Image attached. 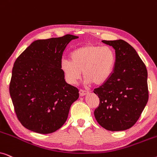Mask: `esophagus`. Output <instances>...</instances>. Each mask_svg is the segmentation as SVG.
Returning a JSON list of instances; mask_svg holds the SVG:
<instances>
[{
  "mask_svg": "<svg viewBox=\"0 0 157 157\" xmlns=\"http://www.w3.org/2000/svg\"><path fill=\"white\" fill-rule=\"evenodd\" d=\"M88 93H89V91H85V90H82V89L79 90V94H80V96H81L86 95Z\"/></svg>",
  "mask_w": 157,
  "mask_h": 157,
  "instance_id": "1",
  "label": "esophagus"
}]
</instances>
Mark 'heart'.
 Masks as SVG:
<instances>
[{"instance_id":"1","label":"heart","mask_w":157,"mask_h":157,"mask_svg":"<svg viewBox=\"0 0 157 157\" xmlns=\"http://www.w3.org/2000/svg\"><path fill=\"white\" fill-rule=\"evenodd\" d=\"M70 59H63L60 63L66 82L76 84L83 71L87 83L101 85L108 81L113 71L116 53L109 46L89 44L73 51Z\"/></svg>"}]
</instances>
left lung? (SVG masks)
I'll use <instances>...</instances> for the list:
<instances>
[{"instance_id":"1","label":"left lung","mask_w":157,"mask_h":157,"mask_svg":"<svg viewBox=\"0 0 157 157\" xmlns=\"http://www.w3.org/2000/svg\"><path fill=\"white\" fill-rule=\"evenodd\" d=\"M102 42L115 49L116 63L108 81L94 90L99 98L94 116L106 129L124 131L136 124L147 104V70L135 49L125 40Z\"/></svg>"}]
</instances>
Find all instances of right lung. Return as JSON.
Instances as JSON below:
<instances>
[{
	"label": "right lung",
	"instance_id": "right-lung-1",
	"mask_svg": "<svg viewBox=\"0 0 157 157\" xmlns=\"http://www.w3.org/2000/svg\"><path fill=\"white\" fill-rule=\"evenodd\" d=\"M78 38L67 34L35 40L15 61L10 95L17 118L28 129L51 134L67 119L79 94L65 81L60 63L67 44Z\"/></svg>",
	"mask_w": 157,
	"mask_h": 157
}]
</instances>
